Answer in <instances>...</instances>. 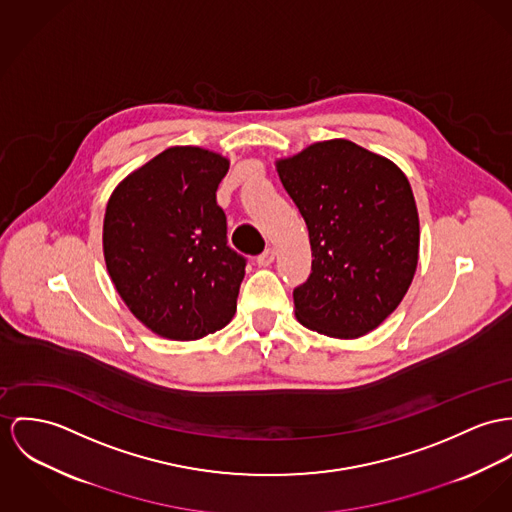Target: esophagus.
<instances>
[{
	"label": "esophagus",
	"mask_w": 512,
	"mask_h": 512,
	"mask_svg": "<svg viewBox=\"0 0 512 512\" xmlns=\"http://www.w3.org/2000/svg\"><path fill=\"white\" fill-rule=\"evenodd\" d=\"M275 257V249L269 247V249H265V251L257 257V263H259V267H269V265L275 261Z\"/></svg>",
	"instance_id": "1"
}]
</instances>
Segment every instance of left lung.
Returning a JSON list of instances; mask_svg holds the SVG:
<instances>
[{
  "mask_svg": "<svg viewBox=\"0 0 512 512\" xmlns=\"http://www.w3.org/2000/svg\"><path fill=\"white\" fill-rule=\"evenodd\" d=\"M275 165L312 245V275L294 290L298 321L333 339L374 331L401 304L419 261V214L405 173L343 138Z\"/></svg>",
  "mask_w": 512,
  "mask_h": 512,
  "instance_id": "8db88e82",
  "label": "left lung"
}]
</instances>
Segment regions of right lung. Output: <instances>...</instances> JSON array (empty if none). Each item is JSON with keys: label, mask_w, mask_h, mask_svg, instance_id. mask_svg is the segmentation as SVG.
<instances>
[{"label": "right lung", "mask_w": 512, "mask_h": 512, "mask_svg": "<svg viewBox=\"0 0 512 512\" xmlns=\"http://www.w3.org/2000/svg\"><path fill=\"white\" fill-rule=\"evenodd\" d=\"M230 159L173 146L128 173L107 202L103 255L126 308L171 341H197L236 314L245 259L216 204Z\"/></svg>", "instance_id": "obj_1"}]
</instances>
